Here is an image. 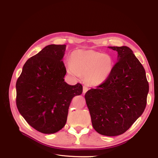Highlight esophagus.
<instances>
[{
    "label": "esophagus",
    "mask_w": 158,
    "mask_h": 158,
    "mask_svg": "<svg viewBox=\"0 0 158 158\" xmlns=\"http://www.w3.org/2000/svg\"><path fill=\"white\" fill-rule=\"evenodd\" d=\"M89 89V88H88V87H86V86H84L83 87V93L84 94H85V93H86L87 92V91Z\"/></svg>",
    "instance_id": "esophagus-1"
}]
</instances>
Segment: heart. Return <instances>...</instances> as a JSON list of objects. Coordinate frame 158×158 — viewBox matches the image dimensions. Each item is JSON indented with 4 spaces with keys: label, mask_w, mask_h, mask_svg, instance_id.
Listing matches in <instances>:
<instances>
[{
    "label": "heart",
    "mask_w": 158,
    "mask_h": 158,
    "mask_svg": "<svg viewBox=\"0 0 158 158\" xmlns=\"http://www.w3.org/2000/svg\"><path fill=\"white\" fill-rule=\"evenodd\" d=\"M66 66L71 74L85 75L88 84L98 85L111 73L113 62L111 56L101 52L78 49L72 52L70 60H67Z\"/></svg>",
    "instance_id": "heart-1"
}]
</instances>
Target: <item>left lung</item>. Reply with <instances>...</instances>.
I'll return each mask as SVG.
<instances>
[{
	"label": "left lung",
	"mask_w": 158,
	"mask_h": 158,
	"mask_svg": "<svg viewBox=\"0 0 158 158\" xmlns=\"http://www.w3.org/2000/svg\"><path fill=\"white\" fill-rule=\"evenodd\" d=\"M109 47L117 51L118 61L85 99L95 131L114 136L125 132L144 112L149 85L144 67L129 47Z\"/></svg>",
	"instance_id": "1"
}]
</instances>
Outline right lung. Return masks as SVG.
Masks as SVG:
<instances>
[{"label":"right lung","instance_id":"1","mask_svg":"<svg viewBox=\"0 0 158 158\" xmlns=\"http://www.w3.org/2000/svg\"><path fill=\"white\" fill-rule=\"evenodd\" d=\"M65 45H49L28 59L17 80L16 106L26 122L44 134L55 133L67 120L72 99L82 85L64 82Z\"/></svg>","mask_w":158,"mask_h":158}]
</instances>
